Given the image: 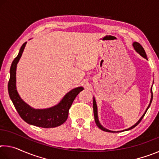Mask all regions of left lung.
Instances as JSON below:
<instances>
[{
	"mask_svg": "<svg viewBox=\"0 0 159 159\" xmlns=\"http://www.w3.org/2000/svg\"><path fill=\"white\" fill-rule=\"evenodd\" d=\"M133 48H134V50H135L136 52H138V54H139V55H140L142 57L145 58V59H146V60H148L147 57L146 52H145V51H144V48H142V45H141L140 44H139V43H138V42H134L133 43ZM152 99H153L152 88H151V99H150V103H149V106L147 107V109H146V111H144V114L142 116V117H141L140 118H139L138 121L137 122V123H135V124L133 125V126H131V127H130V128H128V129H125V130H123V131L131 130V129H133V128L135 127L136 125H138L139 124V122L141 121L142 118H143V117L144 116V115H145V114H146V112H147V111L148 110V109L149 108V107H150V105H151V103H152ZM93 112H94V117H95V123H96L97 125L98 126V128H99V129H101V130H103V131H106V132H113V133H114V132H120V131H112V130H108V129L105 128L103 127V126H102V125H101V123H99V118H98V106H97L95 99V98H94V97H93ZM121 131H122V130H121Z\"/></svg>",
	"mask_w": 159,
	"mask_h": 159,
	"instance_id": "8db88e82",
	"label": "left lung"
}]
</instances>
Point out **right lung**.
<instances>
[{
    "mask_svg": "<svg viewBox=\"0 0 159 159\" xmlns=\"http://www.w3.org/2000/svg\"><path fill=\"white\" fill-rule=\"evenodd\" d=\"M26 45L25 42L20 50L18 55L15 58L10 70L8 93L13 104L21 118L29 124L45 128L60 126L68 118L69 110L72 103L80 91L84 88L78 87L67 93L57 104L46 109H35L29 105L21 98L16 87V70L17 65Z\"/></svg>",
    "mask_w": 159,
    "mask_h": 159,
    "instance_id": "right-lung-1",
    "label": "right lung"
}]
</instances>
